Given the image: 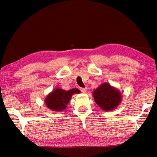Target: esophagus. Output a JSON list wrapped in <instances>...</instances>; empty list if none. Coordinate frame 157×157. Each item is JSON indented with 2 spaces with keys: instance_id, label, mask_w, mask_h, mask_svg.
I'll return each instance as SVG.
<instances>
[{
  "instance_id": "obj_1",
  "label": "esophagus",
  "mask_w": 157,
  "mask_h": 157,
  "mask_svg": "<svg viewBox=\"0 0 157 157\" xmlns=\"http://www.w3.org/2000/svg\"><path fill=\"white\" fill-rule=\"evenodd\" d=\"M80 91H81L82 93H86V91H87V88H81V89H80Z\"/></svg>"
}]
</instances>
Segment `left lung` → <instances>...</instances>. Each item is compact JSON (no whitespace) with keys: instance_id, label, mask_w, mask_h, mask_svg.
<instances>
[{"instance_id":"1","label":"left lung","mask_w":157,"mask_h":157,"mask_svg":"<svg viewBox=\"0 0 157 157\" xmlns=\"http://www.w3.org/2000/svg\"><path fill=\"white\" fill-rule=\"evenodd\" d=\"M93 96L96 104L105 111L114 110L122 102L121 91L108 82H104L95 89Z\"/></svg>"}]
</instances>
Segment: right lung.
<instances>
[{
    "mask_svg": "<svg viewBox=\"0 0 157 157\" xmlns=\"http://www.w3.org/2000/svg\"><path fill=\"white\" fill-rule=\"evenodd\" d=\"M80 91L78 89H72L66 91L60 88H55L47 95L44 102L49 109L54 111H62L66 108L73 94H78Z\"/></svg>",
    "mask_w": 157,
    "mask_h": 157,
    "instance_id": "1",
    "label": "right lung"
}]
</instances>
